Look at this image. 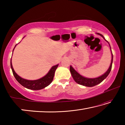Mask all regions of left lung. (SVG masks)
Listing matches in <instances>:
<instances>
[{
	"label": "left lung",
	"mask_w": 125,
	"mask_h": 125,
	"mask_svg": "<svg viewBox=\"0 0 125 125\" xmlns=\"http://www.w3.org/2000/svg\"><path fill=\"white\" fill-rule=\"evenodd\" d=\"M96 34L100 35V36L102 37L103 39H104L105 41L109 43L111 51V48L110 47V44L108 42V41H106V40L104 38V37L102 35L100 34V33H96ZM111 56H112L111 61V63H110V65L109 69H107V71L104 74L100 76V77H97V78H89L84 77H83V76H82V75H80L79 73H78L73 68L72 66L71 65L70 71H71V74H72V75L73 79L74 80V81L76 82V83L80 84V85H84L85 86H88V87H92V86H94L95 85H98V84H100L101 82H102L103 80H104L105 78L107 77V76H108V75L109 74V73H110V71L111 70L112 64H113V53H112V51H111Z\"/></svg>",
	"instance_id": "8db88e82"
}]
</instances>
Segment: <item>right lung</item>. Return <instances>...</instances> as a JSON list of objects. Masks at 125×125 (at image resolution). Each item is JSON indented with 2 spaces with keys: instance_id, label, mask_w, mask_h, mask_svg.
Returning a JSON list of instances; mask_svg holds the SVG:
<instances>
[{
  "instance_id": "1",
  "label": "right lung",
  "mask_w": 125,
  "mask_h": 125,
  "mask_svg": "<svg viewBox=\"0 0 125 125\" xmlns=\"http://www.w3.org/2000/svg\"><path fill=\"white\" fill-rule=\"evenodd\" d=\"M16 45H16L15 46L14 48H15ZM14 48L13 49V51H12V52L14 51ZM10 66H11V68L12 69V73H13L14 76L15 78L17 81H18L21 85H22L23 86H24V87L27 89H29L36 90L45 88L46 86L49 85L50 84L52 83V80L53 79L55 71H56V69L57 68L58 64L52 67V68L50 69V70L47 73V74L45 75L44 77L39 79L32 80L24 79V78L20 77L19 75L17 74L15 72L13 67H12L11 59V62H10Z\"/></svg>"
}]
</instances>
